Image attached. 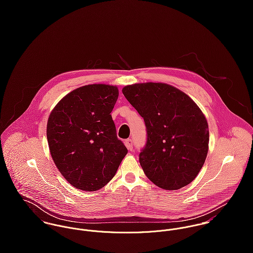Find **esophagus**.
I'll return each instance as SVG.
<instances>
[{"label":"esophagus","mask_w":253,"mask_h":253,"mask_svg":"<svg viewBox=\"0 0 253 253\" xmlns=\"http://www.w3.org/2000/svg\"><path fill=\"white\" fill-rule=\"evenodd\" d=\"M125 143H126V148H127L129 151H131V150L133 149V142H132L131 139H126V140L125 141Z\"/></svg>","instance_id":"1"}]
</instances>
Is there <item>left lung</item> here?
<instances>
[{
    "label": "left lung",
    "instance_id": "left-lung-1",
    "mask_svg": "<svg viewBox=\"0 0 253 253\" xmlns=\"http://www.w3.org/2000/svg\"><path fill=\"white\" fill-rule=\"evenodd\" d=\"M123 93L144 120L147 139L139 163L146 176L165 190L190 184L209 151V126L202 111L187 94L167 84L126 85Z\"/></svg>",
    "mask_w": 253,
    "mask_h": 253
}]
</instances>
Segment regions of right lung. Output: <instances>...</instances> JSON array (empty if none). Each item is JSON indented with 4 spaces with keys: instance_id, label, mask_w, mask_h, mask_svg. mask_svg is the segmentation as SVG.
<instances>
[{
    "instance_id": "add662e5",
    "label": "right lung",
    "mask_w": 253,
    "mask_h": 253,
    "mask_svg": "<svg viewBox=\"0 0 253 253\" xmlns=\"http://www.w3.org/2000/svg\"><path fill=\"white\" fill-rule=\"evenodd\" d=\"M118 96V87L113 85L81 86L62 98L49 115L46 137L52 160L77 189L103 188L127 154L111 116Z\"/></svg>"
}]
</instances>
